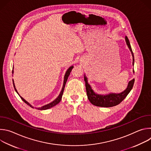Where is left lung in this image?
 <instances>
[{
  "instance_id": "obj_1",
  "label": "left lung",
  "mask_w": 151,
  "mask_h": 151,
  "mask_svg": "<svg viewBox=\"0 0 151 151\" xmlns=\"http://www.w3.org/2000/svg\"><path fill=\"white\" fill-rule=\"evenodd\" d=\"M126 44L130 49L132 57H133V65L134 66V54L130 44V42L127 36L125 37ZM133 72L134 73V70H133ZM84 81L85 82V87H86V91H87V94L88 96V99L89 101L91 102V104H93L94 106H99V107H109L116 106L119 104L128 94V93L130 92L132 90L134 82V79H132L128 83V86L127 88L122 93L119 94L116 93H110L109 94L106 95H100L96 94L94 91L92 90L90 85L88 83L87 78L84 76Z\"/></svg>"
}]
</instances>
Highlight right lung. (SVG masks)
Segmentation results:
<instances>
[{"label":"right lung","instance_id":"add662e5","mask_svg":"<svg viewBox=\"0 0 151 151\" xmlns=\"http://www.w3.org/2000/svg\"><path fill=\"white\" fill-rule=\"evenodd\" d=\"M73 68V66H70V67L67 70V71H66V73H65V75H64V82H63V88H62V89H61V92H60L59 96L57 97V99H55L53 101H52L51 103H49V104H46V105H45V106H42V107H35V109H38V110H47V109H50V108H51V107H54V106L57 105V104L61 101V98H62V96H63V91H64V87H65L66 83V82H67L68 78V77H69V75H70V72H71V71H72V70ZM12 73H13V70H12ZM13 84H14V88H15V91H16V92L18 93V94L19 96V94H18V93L17 92V89L15 88V84H14V80H13ZM19 97H21V99H22V100H23L24 103H26L27 105H29V106H30L31 107H32V108H34L33 106H32L29 103H28L26 100H25L22 97L20 96H19Z\"/></svg>","mask_w":151,"mask_h":151}]
</instances>
